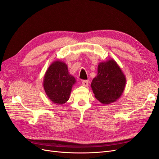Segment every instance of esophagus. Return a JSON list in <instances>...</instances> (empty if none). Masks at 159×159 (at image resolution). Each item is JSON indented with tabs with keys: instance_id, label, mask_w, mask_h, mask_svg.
Wrapping results in <instances>:
<instances>
[{
	"instance_id": "34e87169",
	"label": "esophagus",
	"mask_w": 159,
	"mask_h": 159,
	"mask_svg": "<svg viewBox=\"0 0 159 159\" xmlns=\"http://www.w3.org/2000/svg\"><path fill=\"white\" fill-rule=\"evenodd\" d=\"M82 84L85 87H88L89 85V81L88 80H83L82 81Z\"/></svg>"
}]
</instances>
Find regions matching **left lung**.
Instances as JSON below:
<instances>
[{"instance_id":"left-lung-1","label":"left lung","mask_w":159,"mask_h":159,"mask_svg":"<svg viewBox=\"0 0 159 159\" xmlns=\"http://www.w3.org/2000/svg\"><path fill=\"white\" fill-rule=\"evenodd\" d=\"M126 84V78L113 59L100 62L98 75L91 84L95 98L103 104L113 103L121 97Z\"/></svg>"}]
</instances>
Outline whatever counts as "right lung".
Listing matches in <instances>:
<instances>
[{
    "instance_id": "right-lung-1",
    "label": "right lung",
    "mask_w": 159,
    "mask_h": 159,
    "mask_svg": "<svg viewBox=\"0 0 159 159\" xmlns=\"http://www.w3.org/2000/svg\"><path fill=\"white\" fill-rule=\"evenodd\" d=\"M76 80L69 74L68 66L64 61L56 60L50 64L44 76L43 86L46 95L53 103L61 105L70 98Z\"/></svg>"
}]
</instances>
